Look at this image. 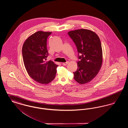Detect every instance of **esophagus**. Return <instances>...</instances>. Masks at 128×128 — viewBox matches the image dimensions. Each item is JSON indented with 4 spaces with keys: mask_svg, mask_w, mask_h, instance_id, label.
<instances>
[{
    "mask_svg": "<svg viewBox=\"0 0 128 128\" xmlns=\"http://www.w3.org/2000/svg\"><path fill=\"white\" fill-rule=\"evenodd\" d=\"M68 62L67 61L66 62H63V63H62V65H63V66H66V65L68 64Z\"/></svg>",
    "mask_w": 128,
    "mask_h": 128,
    "instance_id": "34e87169",
    "label": "esophagus"
}]
</instances>
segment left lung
Masks as SVG:
<instances>
[{
  "mask_svg": "<svg viewBox=\"0 0 128 128\" xmlns=\"http://www.w3.org/2000/svg\"><path fill=\"white\" fill-rule=\"evenodd\" d=\"M68 34L77 47L79 60L74 79L80 84H85L96 76L102 66L100 40L94 32L84 29L71 30Z\"/></svg>",
  "mask_w": 128,
  "mask_h": 128,
  "instance_id": "1",
  "label": "left lung"
}]
</instances>
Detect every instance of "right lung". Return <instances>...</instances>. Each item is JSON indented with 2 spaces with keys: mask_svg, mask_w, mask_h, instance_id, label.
<instances>
[{
  "mask_svg": "<svg viewBox=\"0 0 128 128\" xmlns=\"http://www.w3.org/2000/svg\"><path fill=\"white\" fill-rule=\"evenodd\" d=\"M51 32L38 31L29 37L24 44L22 54L25 68L30 77L42 84H48L54 79L58 65L48 56L47 39Z\"/></svg>",
  "mask_w": 128,
  "mask_h": 128,
  "instance_id": "obj_1",
  "label": "right lung"
}]
</instances>
